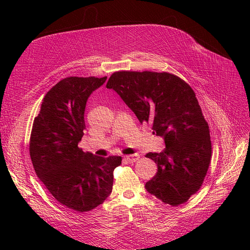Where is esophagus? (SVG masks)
<instances>
[{
    "label": "esophagus",
    "mask_w": 250,
    "mask_h": 250,
    "mask_svg": "<svg viewBox=\"0 0 250 250\" xmlns=\"http://www.w3.org/2000/svg\"><path fill=\"white\" fill-rule=\"evenodd\" d=\"M140 158V155L139 154H132V155H127L125 156V160L128 162V163H135Z\"/></svg>",
    "instance_id": "esophagus-1"
}]
</instances>
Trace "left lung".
I'll return each instance as SVG.
<instances>
[{
    "instance_id": "obj_1",
    "label": "left lung",
    "mask_w": 250,
    "mask_h": 250,
    "mask_svg": "<svg viewBox=\"0 0 250 250\" xmlns=\"http://www.w3.org/2000/svg\"><path fill=\"white\" fill-rule=\"evenodd\" d=\"M106 87L165 141L162 152L146 154L157 165L146 190L173 207L187 202L201 187L211 156L208 125L194 90L175 75L148 71L116 72Z\"/></svg>"
}]
</instances>
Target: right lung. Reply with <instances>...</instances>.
<instances>
[{
    "label": "right lung",
    "instance_id": "right-lung-1",
    "mask_svg": "<svg viewBox=\"0 0 250 250\" xmlns=\"http://www.w3.org/2000/svg\"><path fill=\"white\" fill-rule=\"evenodd\" d=\"M107 77H67L44 96L34 119L30 156L36 175L58 202L76 211L100 206L112 191L121 156L100 157L78 147L86 101Z\"/></svg>",
    "mask_w": 250,
    "mask_h": 250
}]
</instances>
